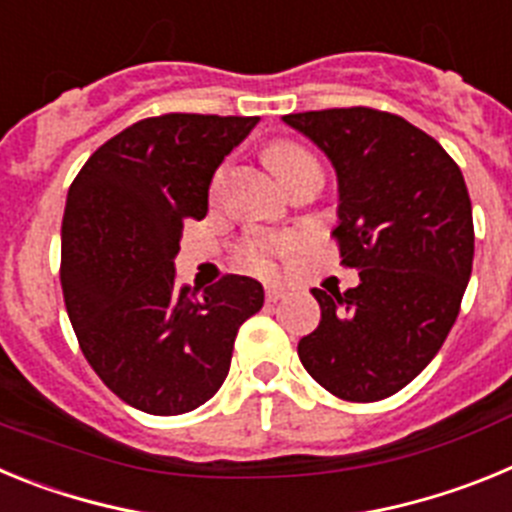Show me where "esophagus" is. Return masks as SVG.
Segmentation results:
<instances>
[{"label":"esophagus","instance_id":"esophagus-1","mask_svg":"<svg viewBox=\"0 0 512 512\" xmlns=\"http://www.w3.org/2000/svg\"><path fill=\"white\" fill-rule=\"evenodd\" d=\"M287 295V289L282 284H266V302H277Z\"/></svg>","mask_w":512,"mask_h":512}]
</instances>
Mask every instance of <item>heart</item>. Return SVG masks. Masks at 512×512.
Instances as JSON below:
<instances>
[{"instance_id":"1","label":"heart","mask_w":512,"mask_h":512,"mask_svg":"<svg viewBox=\"0 0 512 512\" xmlns=\"http://www.w3.org/2000/svg\"><path fill=\"white\" fill-rule=\"evenodd\" d=\"M266 161H269L274 174H277L287 187H292V184H295L302 174H307V171L320 169L318 158L312 156L307 148H302L300 143H295V140H274V143L266 148ZM223 171L225 169H217L215 179H212V189L223 182ZM295 248L297 241L295 238H289V235H277V238H264V235H259V238H248V241L243 243L241 259L248 269L266 274V271L274 269V259H277V256H289Z\"/></svg>"}]
</instances>
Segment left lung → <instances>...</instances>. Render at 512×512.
I'll return each instance as SVG.
<instances>
[{
	"mask_svg": "<svg viewBox=\"0 0 512 512\" xmlns=\"http://www.w3.org/2000/svg\"><path fill=\"white\" fill-rule=\"evenodd\" d=\"M338 176L341 264L359 287L312 289L320 323L297 343L330 395L377 402L431 364L472 277L467 184L441 143L392 112L341 107L284 115Z\"/></svg>",
	"mask_w": 512,
	"mask_h": 512,
	"instance_id": "8db88e82",
	"label": "left lung"
}]
</instances>
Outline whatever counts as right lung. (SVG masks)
Returning a JSON list of instances; mask_svg holds the SVG:
<instances>
[{"instance_id":"right-lung-1","label":"right lung","mask_w":512,"mask_h":512,"mask_svg":"<svg viewBox=\"0 0 512 512\" xmlns=\"http://www.w3.org/2000/svg\"><path fill=\"white\" fill-rule=\"evenodd\" d=\"M259 117L135 122L89 156L66 197L61 287L97 377L151 415H182L220 390L238 328L264 305L256 279L225 274L197 295L176 284L187 220L207 215L223 158Z\"/></svg>"}]
</instances>
